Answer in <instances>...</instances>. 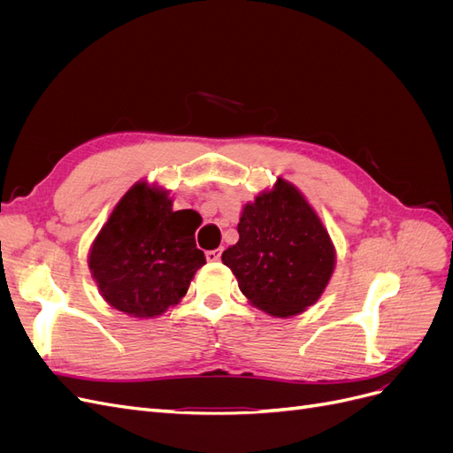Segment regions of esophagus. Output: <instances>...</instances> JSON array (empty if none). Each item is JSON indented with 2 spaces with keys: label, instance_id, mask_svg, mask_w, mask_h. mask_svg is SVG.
<instances>
[{
  "label": "esophagus",
  "instance_id": "34e87169",
  "mask_svg": "<svg viewBox=\"0 0 453 453\" xmlns=\"http://www.w3.org/2000/svg\"><path fill=\"white\" fill-rule=\"evenodd\" d=\"M205 258H208L210 263H217V260L221 258V250H213V251H208V253H205Z\"/></svg>",
  "mask_w": 453,
  "mask_h": 453
}]
</instances>
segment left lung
<instances>
[{
	"label": "left lung",
	"mask_w": 453,
	"mask_h": 453,
	"mask_svg": "<svg viewBox=\"0 0 453 453\" xmlns=\"http://www.w3.org/2000/svg\"><path fill=\"white\" fill-rule=\"evenodd\" d=\"M240 240L223 253L250 303L273 318H291L318 303L331 280L334 245L308 200L289 181L243 205Z\"/></svg>",
	"instance_id": "left-lung-1"
}]
</instances>
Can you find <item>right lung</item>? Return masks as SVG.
Segmentation results:
<instances>
[{
    "mask_svg": "<svg viewBox=\"0 0 453 453\" xmlns=\"http://www.w3.org/2000/svg\"><path fill=\"white\" fill-rule=\"evenodd\" d=\"M172 203L168 190L138 181L92 242L96 285L109 306L132 318H157L175 306L205 265L195 242L198 213L173 211Z\"/></svg>",
    "mask_w": 453,
    "mask_h": 453,
    "instance_id": "right-lung-1",
    "label": "right lung"
}]
</instances>
